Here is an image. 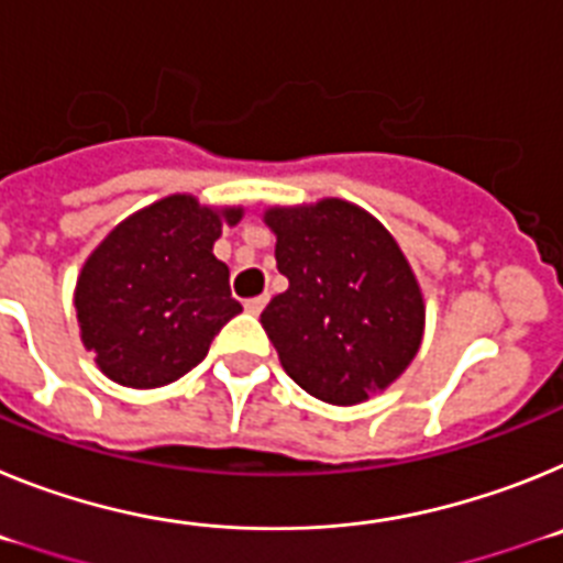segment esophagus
I'll use <instances>...</instances> for the list:
<instances>
[{
	"label": "esophagus",
	"instance_id": "esophagus-1",
	"mask_svg": "<svg viewBox=\"0 0 563 563\" xmlns=\"http://www.w3.org/2000/svg\"><path fill=\"white\" fill-rule=\"evenodd\" d=\"M267 305V296H256V298H247L245 301V310L251 312V316H258V312L265 310Z\"/></svg>",
	"mask_w": 563,
	"mask_h": 563
}]
</instances>
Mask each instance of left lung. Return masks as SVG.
Returning <instances> with one entry per match:
<instances>
[{
    "instance_id": "8db88e82",
    "label": "left lung",
    "mask_w": 563,
    "mask_h": 563,
    "mask_svg": "<svg viewBox=\"0 0 563 563\" xmlns=\"http://www.w3.org/2000/svg\"><path fill=\"white\" fill-rule=\"evenodd\" d=\"M276 267L290 287L262 312L287 375L318 400L357 406L409 369L426 301L409 258L361 206H273Z\"/></svg>"
}]
</instances>
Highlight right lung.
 Here are the masks:
<instances>
[{"label":"right lung","instance_id":"add662e5","mask_svg":"<svg viewBox=\"0 0 563 563\" xmlns=\"http://www.w3.org/2000/svg\"><path fill=\"white\" fill-rule=\"evenodd\" d=\"M242 206H202L172 194L134 211L89 253L76 282L81 341L98 369L129 389L180 380L213 335L242 312L228 265L213 256Z\"/></svg>","mask_w":563,"mask_h":563}]
</instances>
